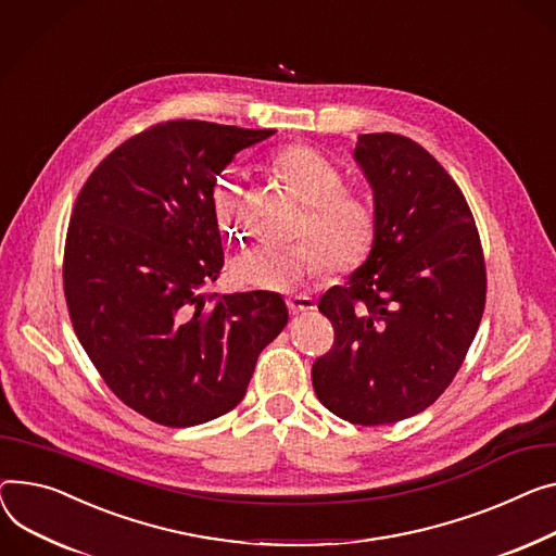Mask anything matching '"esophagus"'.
<instances>
[{"instance_id": "34e87169", "label": "esophagus", "mask_w": 556, "mask_h": 556, "mask_svg": "<svg viewBox=\"0 0 556 556\" xmlns=\"http://www.w3.org/2000/svg\"><path fill=\"white\" fill-rule=\"evenodd\" d=\"M286 306H288V311H290L292 315L306 313V311H313V308H315L313 300L306 298V294H294V298H288V300H286Z\"/></svg>"}]
</instances>
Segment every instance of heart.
<instances>
[{
	"mask_svg": "<svg viewBox=\"0 0 556 556\" xmlns=\"http://www.w3.org/2000/svg\"><path fill=\"white\" fill-rule=\"evenodd\" d=\"M270 172L298 197L306 210L300 218L298 237L290 245H254L239 254L230 277L243 288L286 292L304 277L321 270L346 275L359 268L371 254L378 237V210L362 190L346 188L344 172L315 147L290 142L268 159ZM245 174L230 165L218 172L212 185L216 224L228 239L243 232L241 199Z\"/></svg>",
	"mask_w": 556,
	"mask_h": 556,
	"instance_id": "obj_1",
	"label": "heart"
}]
</instances>
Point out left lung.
<instances>
[{"label":"left lung","mask_w":556,"mask_h":556,"mask_svg":"<svg viewBox=\"0 0 556 556\" xmlns=\"http://www.w3.org/2000/svg\"><path fill=\"white\" fill-rule=\"evenodd\" d=\"M355 159L374 188L378 237L362 268L319 300L336 330L313 364L319 402L378 427L431 406L456 378L485 311L488 273L456 180L400 134H362Z\"/></svg>","instance_id":"8db88e82"}]
</instances>
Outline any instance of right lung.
Returning <instances> with one entry per match:
<instances>
[{
	"label": "right lung",
	"instance_id": "right-lung-1",
	"mask_svg": "<svg viewBox=\"0 0 556 556\" xmlns=\"http://www.w3.org/2000/svg\"><path fill=\"white\" fill-rule=\"evenodd\" d=\"M273 134L156 123L104 156L73 205L62 262L73 330L104 384L156 425L235 409L288 321L275 292L205 290L226 262L212 185Z\"/></svg>",
	"mask_w": 556,
	"mask_h": 556
}]
</instances>
